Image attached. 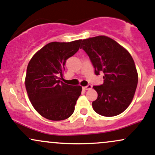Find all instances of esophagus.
<instances>
[{"mask_svg": "<svg viewBox=\"0 0 155 155\" xmlns=\"http://www.w3.org/2000/svg\"><path fill=\"white\" fill-rule=\"evenodd\" d=\"M93 86L91 85V84H87V86H85V87H83V89L85 91H88V90H91V88H92Z\"/></svg>", "mask_w": 155, "mask_h": 155, "instance_id": "34e87169", "label": "esophagus"}]
</instances>
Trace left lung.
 I'll use <instances>...</instances> for the list:
<instances>
[{
	"instance_id": "8db88e82",
	"label": "left lung",
	"mask_w": 155,
	"mask_h": 155,
	"mask_svg": "<svg viewBox=\"0 0 155 155\" xmlns=\"http://www.w3.org/2000/svg\"><path fill=\"white\" fill-rule=\"evenodd\" d=\"M81 48L90 58L95 74L103 72V84L94 86L98 97L93 108L105 117L119 115L131 104L138 74L131 54L117 41L105 35L81 41Z\"/></svg>"
}]
</instances>
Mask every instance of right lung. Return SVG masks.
I'll use <instances>...</instances> for the list:
<instances>
[{"label": "right lung", "instance_id": "right-lung-1", "mask_svg": "<svg viewBox=\"0 0 155 155\" xmlns=\"http://www.w3.org/2000/svg\"><path fill=\"white\" fill-rule=\"evenodd\" d=\"M82 40L50 42L31 58L25 86L31 103L39 114L50 120H63L73 114L82 87L61 81L64 64L79 50Z\"/></svg>", "mask_w": 155, "mask_h": 155}]
</instances>
